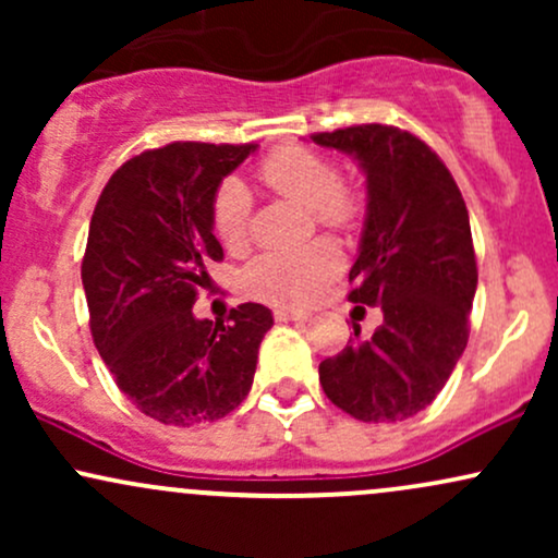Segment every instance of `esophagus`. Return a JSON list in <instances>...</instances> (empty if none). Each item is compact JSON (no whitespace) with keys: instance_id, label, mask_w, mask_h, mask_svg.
<instances>
[{"instance_id":"34e87169","label":"esophagus","mask_w":558,"mask_h":558,"mask_svg":"<svg viewBox=\"0 0 558 558\" xmlns=\"http://www.w3.org/2000/svg\"><path fill=\"white\" fill-rule=\"evenodd\" d=\"M275 319H278V323H304V319H310V315H306V312H293L280 306V310H275Z\"/></svg>"}]
</instances>
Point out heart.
<instances>
[{"label": "heart", "instance_id": "obj_1", "mask_svg": "<svg viewBox=\"0 0 558 558\" xmlns=\"http://www.w3.org/2000/svg\"><path fill=\"white\" fill-rule=\"evenodd\" d=\"M259 178L278 194L315 209L317 222L349 228L360 217V198L341 185L336 165L306 146H280L262 159ZM217 239L230 252H241L252 233V194L239 178H228L213 202ZM341 270V254L328 241H315L296 252H267L246 270L252 296L278 306H304Z\"/></svg>", "mask_w": 558, "mask_h": 558}]
</instances>
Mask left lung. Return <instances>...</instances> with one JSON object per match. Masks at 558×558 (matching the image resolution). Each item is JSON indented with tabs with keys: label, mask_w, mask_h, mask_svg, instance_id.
I'll return each mask as SVG.
<instances>
[{
	"label": "left lung",
	"mask_w": 558,
	"mask_h": 558,
	"mask_svg": "<svg viewBox=\"0 0 558 558\" xmlns=\"http://www.w3.org/2000/svg\"><path fill=\"white\" fill-rule=\"evenodd\" d=\"M312 141L354 157L367 175V217L349 301L380 306L319 364L325 396L362 422H401L430 407L470 338L477 262L457 181L425 141L393 125H351Z\"/></svg>",
	"instance_id": "obj_1"
}]
</instances>
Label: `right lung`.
<instances>
[{
	"label": "right lung",
	"instance_id": "right-lung-1",
	"mask_svg": "<svg viewBox=\"0 0 558 558\" xmlns=\"http://www.w3.org/2000/svg\"><path fill=\"white\" fill-rule=\"evenodd\" d=\"M257 144L175 141L144 151L110 178L81 265L92 336L114 383L162 425L222 420L246 399L259 343L272 328L262 304L228 323L196 319L207 265L222 259L213 202Z\"/></svg>",
	"mask_w": 558,
	"mask_h": 558
}]
</instances>
